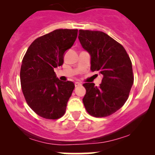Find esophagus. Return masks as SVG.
<instances>
[{"label": "esophagus", "mask_w": 155, "mask_h": 155, "mask_svg": "<svg viewBox=\"0 0 155 155\" xmlns=\"http://www.w3.org/2000/svg\"><path fill=\"white\" fill-rule=\"evenodd\" d=\"M80 85H81V84L80 82H78V81L75 82V87H79V86H80Z\"/></svg>", "instance_id": "obj_1"}]
</instances>
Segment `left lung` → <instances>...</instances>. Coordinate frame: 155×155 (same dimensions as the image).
Segmentation results:
<instances>
[{"mask_svg": "<svg viewBox=\"0 0 155 155\" xmlns=\"http://www.w3.org/2000/svg\"><path fill=\"white\" fill-rule=\"evenodd\" d=\"M81 47L90 55V69L103 75L100 87L84 83L83 104L92 116L104 117L119 110L133 84L132 63L124 48L101 31L79 30Z\"/></svg>", "mask_w": 155, "mask_h": 155, "instance_id": "8db88e82", "label": "left lung"}]
</instances>
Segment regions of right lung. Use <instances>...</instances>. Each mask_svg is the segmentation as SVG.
<instances>
[{"label": "right lung", "mask_w": 155, "mask_h": 155, "mask_svg": "<svg viewBox=\"0 0 155 155\" xmlns=\"http://www.w3.org/2000/svg\"><path fill=\"white\" fill-rule=\"evenodd\" d=\"M78 30L58 29L36 38L23 58L20 81L23 95L40 117L57 120L63 117L75 85L57 77L55 68L63 64L64 55L75 42Z\"/></svg>", "instance_id": "1"}]
</instances>
